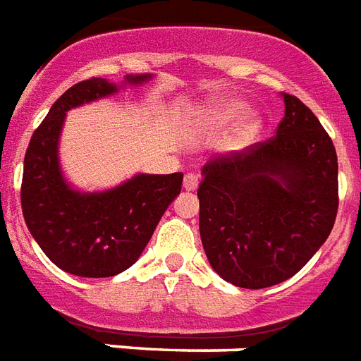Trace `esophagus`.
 <instances>
[{
	"label": "esophagus",
	"instance_id": "obj_1",
	"mask_svg": "<svg viewBox=\"0 0 361 361\" xmlns=\"http://www.w3.org/2000/svg\"><path fill=\"white\" fill-rule=\"evenodd\" d=\"M197 188H199V178H197L195 173H188V176L183 178V189H185V191H195Z\"/></svg>",
	"mask_w": 361,
	"mask_h": 361
}]
</instances>
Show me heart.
I'll use <instances>...</instances> for the list:
<instances>
[{"label":"heart","instance_id":"1","mask_svg":"<svg viewBox=\"0 0 361 361\" xmlns=\"http://www.w3.org/2000/svg\"><path fill=\"white\" fill-rule=\"evenodd\" d=\"M231 124L224 137L226 149H243L262 132V114L255 106H245L237 97L208 99L191 116V128L197 133H216Z\"/></svg>","mask_w":361,"mask_h":361}]
</instances>
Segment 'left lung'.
I'll list each match as a JSON object with an SVG mask.
<instances>
[{
	"instance_id": "8db88e82",
	"label": "left lung",
	"mask_w": 361,
	"mask_h": 361,
	"mask_svg": "<svg viewBox=\"0 0 361 361\" xmlns=\"http://www.w3.org/2000/svg\"><path fill=\"white\" fill-rule=\"evenodd\" d=\"M281 97L276 137L208 160L197 191L208 262L243 289L271 287L300 271L337 218L333 141L300 99Z\"/></svg>"
}]
</instances>
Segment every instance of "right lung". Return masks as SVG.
I'll return each mask as SVG.
<instances>
[{"label":"right lung","instance_id":"obj_1","mask_svg":"<svg viewBox=\"0 0 361 361\" xmlns=\"http://www.w3.org/2000/svg\"><path fill=\"white\" fill-rule=\"evenodd\" d=\"M149 80L153 74H126L122 84L92 78L72 85L32 135L20 189L24 221L45 256L66 274L113 277L133 266L180 195L181 172L135 173L116 188L80 191L66 180L59 160L68 111Z\"/></svg>","mask_w":361,"mask_h":361}]
</instances>
